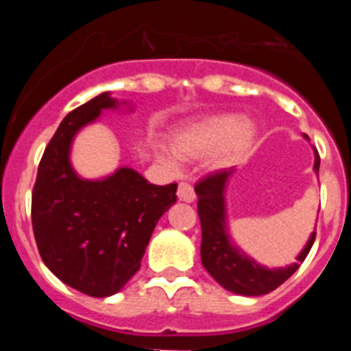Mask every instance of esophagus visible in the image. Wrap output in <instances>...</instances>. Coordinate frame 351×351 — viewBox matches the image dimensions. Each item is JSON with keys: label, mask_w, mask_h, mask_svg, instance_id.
I'll return each mask as SVG.
<instances>
[{"label": "esophagus", "mask_w": 351, "mask_h": 351, "mask_svg": "<svg viewBox=\"0 0 351 351\" xmlns=\"http://www.w3.org/2000/svg\"><path fill=\"white\" fill-rule=\"evenodd\" d=\"M178 197H179V200H182V202H193L195 198H197V195H195L193 186H191L190 182L182 181V182H179Z\"/></svg>", "instance_id": "34e87169"}]
</instances>
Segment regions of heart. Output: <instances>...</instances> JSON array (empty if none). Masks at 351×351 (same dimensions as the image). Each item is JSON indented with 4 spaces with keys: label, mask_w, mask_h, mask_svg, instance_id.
Here are the masks:
<instances>
[{
    "label": "heart",
    "mask_w": 351,
    "mask_h": 351,
    "mask_svg": "<svg viewBox=\"0 0 351 351\" xmlns=\"http://www.w3.org/2000/svg\"><path fill=\"white\" fill-rule=\"evenodd\" d=\"M255 125L246 117L232 112L216 114L178 133L173 153L182 160H197L213 153V165L223 167L243 156L255 141Z\"/></svg>",
    "instance_id": "obj_1"
}]
</instances>
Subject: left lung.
<instances>
[{
	"label": "left lung",
	"instance_id": "8db88e82",
	"mask_svg": "<svg viewBox=\"0 0 351 351\" xmlns=\"http://www.w3.org/2000/svg\"><path fill=\"white\" fill-rule=\"evenodd\" d=\"M318 169H320V156L316 151V172ZM230 173L232 170L226 169L216 170V172L207 173L206 178H202L195 184V193L198 197V218H200V226H202V246H200L202 265L214 280L228 291L247 297L265 295L283 285L299 269L315 243L316 232H313L302 253L297 256V263L287 269L269 271V269L256 265L247 256L241 255L228 241L225 228L223 190H225V182Z\"/></svg>",
	"mask_w": 351,
	"mask_h": 351
}]
</instances>
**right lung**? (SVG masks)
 Segmentation results:
<instances>
[{
	"label": "right lung",
	"instance_id": "1",
	"mask_svg": "<svg viewBox=\"0 0 351 351\" xmlns=\"http://www.w3.org/2000/svg\"><path fill=\"white\" fill-rule=\"evenodd\" d=\"M116 107L108 93L71 110L40 160L31 223L43 263L68 287L91 297L119 291L141 269L161 214L178 200V182L156 186L132 169L82 181L68 161L77 130Z\"/></svg>",
	"mask_w": 351,
	"mask_h": 351
}]
</instances>
